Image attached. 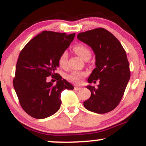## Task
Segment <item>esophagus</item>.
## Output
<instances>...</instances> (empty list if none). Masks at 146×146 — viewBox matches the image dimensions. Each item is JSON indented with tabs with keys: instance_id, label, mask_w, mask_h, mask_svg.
Wrapping results in <instances>:
<instances>
[{
	"instance_id": "1",
	"label": "esophagus",
	"mask_w": 146,
	"mask_h": 146,
	"mask_svg": "<svg viewBox=\"0 0 146 146\" xmlns=\"http://www.w3.org/2000/svg\"><path fill=\"white\" fill-rule=\"evenodd\" d=\"M81 89V87H78V86H75L74 87V90H80Z\"/></svg>"
}]
</instances>
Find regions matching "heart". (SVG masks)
I'll list each match as a JSON object with an SVG mask.
<instances>
[{"label": "heart", "instance_id": "b5f03b06", "mask_svg": "<svg viewBox=\"0 0 146 146\" xmlns=\"http://www.w3.org/2000/svg\"><path fill=\"white\" fill-rule=\"evenodd\" d=\"M73 50L78 56L82 59L87 61L91 57V51L87 46L82 43H78L73 47ZM68 61V54L66 52H64L60 54L58 59V65L61 68H66L67 67ZM87 76V73L83 71H73L70 74L67 75L66 79L69 82L75 84H79L82 82V79Z\"/></svg>", "mask_w": 146, "mask_h": 146}]
</instances>
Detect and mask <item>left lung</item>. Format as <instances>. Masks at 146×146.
<instances>
[{"instance_id": "8db88e82", "label": "left lung", "mask_w": 146, "mask_h": 146, "mask_svg": "<svg viewBox=\"0 0 146 146\" xmlns=\"http://www.w3.org/2000/svg\"><path fill=\"white\" fill-rule=\"evenodd\" d=\"M77 37L90 46L96 55V68L88 82L99 81L97 87H87L91 96L83 103L84 106L94 113H108L119 104L129 80V63L125 49L115 37L104 28L82 32Z\"/></svg>"}]
</instances>
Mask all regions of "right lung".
I'll list each match as a JSON object with an SVG mask.
<instances>
[{"label": "right lung", "instance_id": "obj_1", "mask_svg": "<svg viewBox=\"0 0 146 146\" xmlns=\"http://www.w3.org/2000/svg\"><path fill=\"white\" fill-rule=\"evenodd\" d=\"M75 35L45 31L31 40L19 53L13 86L21 108L31 117L43 119L52 115L60 108L63 90H73L55 71L59 56ZM50 76L56 84L46 82Z\"/></svg>", "mask_w": 146, "mask_h": 146}]
</instances>
